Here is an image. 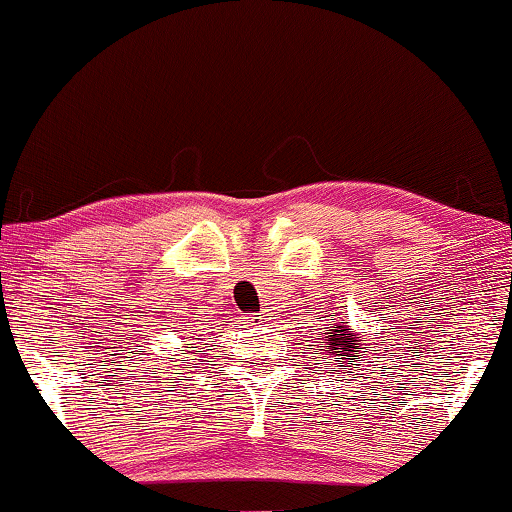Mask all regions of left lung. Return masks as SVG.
Instances as JSON below:
<instances>
[{
	"label": "left lung",
	"instance_id": "obj_1",
	"mask_svg": "<svg viewBox=\"0 0 512 512\" xmlns=\"http://www.w3.org/2000/svg\"><path fill=\"white\" fill-rule=\"evenodd\" d=\"M329 334H331V341L327 348H331V353H334V362L345 360L350 364V360H360V343H357V338L360 336L350 334V331L345 329V324L329 329Z\"/></svg>",
	"mask_w": 512,
	"mask_h": 512
}]
</instances>
